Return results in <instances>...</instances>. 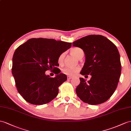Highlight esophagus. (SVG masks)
Returning <instances> with one entry per match:
<instances>
[{
	"instance_id": "esophagus-1",
	"label": "esophagus",
	"mask_w": 131,
	"mask_h": 131,
	"mask_svg": "<svg viewBox=\"0 0 131 131\" xmlns=\"http://www.w3.org/2000/svg\"><path fill=\"white\" fill-rule=\"evenodd\" d=\"M73 77H71V76H67V79H68V80H69V79H72Z\"/></svg>"
}]
</instances>
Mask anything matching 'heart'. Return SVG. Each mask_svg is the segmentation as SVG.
<instances>
[{
  "label": "heart",
  "mask_w": 131,
  "mask_h": 131,
  "mask_svg": "<svg viewBox=\"0 0 131 131\" xmlns=\"http://www.w3.org/2000/svg\"><path fill=\"white\" fill-rule=\"evenodd\" d=\"M70 53L72 55L76 57L78 59H81L84 56V51L80 48L74 47L70 50ZM64 58V54L62 53L59 57L58 62L59 64H62ZM80 71V68L78 67H65L62 69V72L68 76H74L76 75Z\"/></svg>",
  "instance_id": "obj_1"
}]
</instances>
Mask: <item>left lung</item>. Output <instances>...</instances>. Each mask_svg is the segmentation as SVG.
Wrapping results in <instances>:
<instances>
[{"label":"left lung","mask_w":131,"mask_h":131,"mask_svg":"<svg viewBox=\"0 0 131 131\" xmlns=\"http://www.w3.org/2000/svg\"><path fill=\"white\" fill-rule=\"evenodd\" d=\"M73 46L84 51L85 63L80 73L90 81L79 78L77 95L83 102L91 105L107 101L117 88L121 73L120 56L117 47L101 35H90L73 41Z\"/></svg>","instance_id":"8db88e82"}]
</instances>
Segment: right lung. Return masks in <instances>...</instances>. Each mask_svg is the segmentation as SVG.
Instances as JSON below:
<instances>
[{"label":"right lung","mask_w":131,"mask_h":131,"mask_svg":"<svg viewBox=\"0 0 131 131\" xmlns=\"http://www.w3.org/2000/svg\"><path fill=\"white\" fill-rule=\"evenodd\" d=\"M72 43L47 38H32L21 44L13 57L12 74L19 94L35 105L49 103L58 94V87L67 77L60 73L58 59L71 47ZM50 69L57 74L51 78L45 74Z\"/></svg>","instance_id":"1"}]
</instances>
